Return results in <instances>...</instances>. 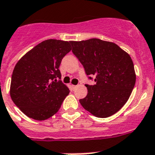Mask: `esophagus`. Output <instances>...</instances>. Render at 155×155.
<instances>
[{"label":"esophagus","mask_w":155,"mask_h":155,"mask_svg":"<svg viewBox=\"0 0 155 155\" xmlns=\"http://www.w3.org/2000/svg\"><path fill=\"white\" fill-rule=\"evenodd\" d=\"M78 85H72V87L74 88V89H76V88L78 87Z\"/></svg>","instance_id":"esophagus-1"}]
</instances>
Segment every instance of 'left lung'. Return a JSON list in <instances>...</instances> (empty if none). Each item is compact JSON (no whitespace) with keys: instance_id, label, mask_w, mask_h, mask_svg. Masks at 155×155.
Returning <instances> with one entry per match:
<instances>
[{"instance_id":"obj_1","label":"left lung","mask_w":155,"mask_h":155,"mask_svg":"<svg viewBox=\"0 0 155 155\" xmlns=\"http://www.w3.org/2000/svg\"><path fill=\"white\" fill-rule=\"evenodd\" d=\"M72 52L83 65L88 79V94L79 101L85 110L97 117L114 114L124 106L135 85L132 59L113 42L92 38L70 41Z\"/></svg>"}]
</instances>
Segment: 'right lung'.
Here are the masks:
<instances>
[{
	"instance_id": "add662e5",
	"label": "right lung",
	"mask_w": 155,
	"mask_h": 155,
	"mask_svg": "<svg viewBox=\"0 0 155 155\" xmlns=\"http://www.w3.org/2000/svg\"><path fill=\"white\" fill-rule=\"evenodd\" d=\"M71 50L70 42L49 39L28 51L15 65L10 96L30 118L43 121L55 114L70 90L59 80L62 58Z\"/></svg>"
}]
</instances>
